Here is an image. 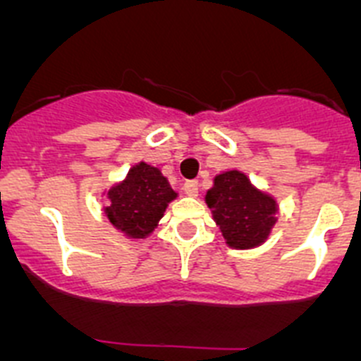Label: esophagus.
I'll use <instances>...</instances> for the list:
<instances>
[{"label": "esophagus", "instance_id": "esophagus-1", "mask_svg": "<svg viewBox=\"0 0 361 361\" xmlns=\"http://www.w3.org/2000/svg\"><path fill=\"white\" fill-rule=\"evenodd\" d=\"M184 193H186L188 197L199 195V183H197V180H186V183H184Z\"/></svg>", "mask_w": 361, "mask_h": 361}]
</instances>
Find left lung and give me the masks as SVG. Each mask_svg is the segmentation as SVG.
I'll use <instances>...</instances> for the list:
<instances>
[{
  "instance_id": "1",
  "label": "left lung",
  "mask_w": 361,
  "mask_h": 361,
  "mask_svg": "<svg viewBox=\"0 0 361 361\" xmlns=\"http://www.w3.org/2000/svg\"><path fill=\"white\" fill-rule=\"evenodd\" d=\"M204 199L226 245L233 250H253L262 245L279 220L275 197L258 190L240 170L215 175L213 186L206 191Z\"/></svg>"
}]
</instances>
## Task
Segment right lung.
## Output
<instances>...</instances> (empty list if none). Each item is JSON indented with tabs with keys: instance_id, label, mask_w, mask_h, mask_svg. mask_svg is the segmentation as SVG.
<instances>
[{
	"instance_id": "1",
	"label": "right lung",
	"mask_w": 361,
	"mask_h": 361,
	"mask_svg": "<svg viewBox=\"0 0 361 361\" xmlns=\"http://www.w3.org/2000/svg\"><path fill=\"white\" fill-rule=\"evenodd\" d=\"M106 197L104 216L110 226L130 240L148 238L166 208L178 197L157 166L141 161L133 164L123 180L103 191Z\"/></svg>"
}]
</instances>
